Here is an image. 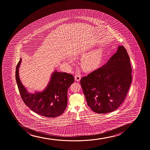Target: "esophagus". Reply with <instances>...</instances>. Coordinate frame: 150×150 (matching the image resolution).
<instances>
[{
	"instance_id": "obj_1",
	"label": "esophagus",
	"mask_w": 150,
	"mask_h": 150,
	"mask_svg": "<svg viewBox=\"0 0 150 150\" xmlns=\"http://www.w3.org/2000/svg\"><path fill=\"white\" fill-rule=\"evenodd\" d=\"M75 80H76L77 81H79L80 80V79H81V76H80V75L79 74H76L75 75Z\"/></svg>"
}]
</instances>
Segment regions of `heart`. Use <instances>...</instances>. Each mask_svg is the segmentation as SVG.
<instances>
[{"label":"heart","instance_id":"b5f03b06","mask_svg":"<svg viewBox=\"0 0 150 150\" xmlns=\"http://www.w3.org/2000/svg\"><path fill=\"white\" fill-rule=\"evenodd\" d=\"M102 51L96 50L86 55L83 59L82 65L86 69H91L97 65L101 59Z\"/></svg>","mask_w":150,"mask_h":150}]
</instances>
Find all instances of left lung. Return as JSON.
Returning a JSON list of instances; mask_svg holds the SVG:
<instances>
[{"label": "left lung", "mask_w": 150, "mask_h": 150, "mask_svg": "<svg viewBox=\"0 0 150 150\" xmlns=\"http://www.w3.org/2000/svg\"><path fill=\"white\" fill-rule=\"evenodd\" d=\"M130 57L123 46L102 66L80 80L87 105L104 114L116 110L124 101L132 81Z\"/></svg>", "instance_id": "left-lung-1"}]
</instances>
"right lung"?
Returning a JSON list of instances; mask_svg holds the SVG:
<instances>
[{
  "label": "right lung",
  "mask_w": 150,
  "mask_h": 150,
  "mask_svg": "<svg viewBox=\"0 0 150 150\" xmlns=\"http://www.w3.org/2000/svg\"><path fill=\"white\" fill-rule=\"evenodd\" d=\"M19 61L16 68L15 78L21 97L24 103L32 111L48 118L62 114L67 105L68 89L74 82L72 75L56 71L52 74L47 87L42 92L29 93L19 77Z\"/></svg>",
  "instance_id": "obj_1"
}]
</instances>
